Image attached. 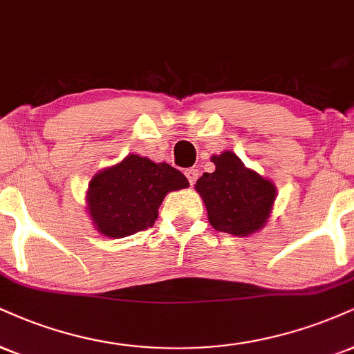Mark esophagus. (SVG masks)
<instances>
[{"label": "esophagus", "mask_w": 354, "mask_h": 354, "mask_svg": "<svg viewBox=\"0 0 354 354\" xmlns=\"http://www.w3.org/2000/svg\"><path fill=\"white\" fill-rule=\"evenodd\" d=\"M185 174H186V178H188V181H189V185H194L196 183V180H198V169H194V168H188L185 171Z\"/></svg>", "instance_id": "34e87169"}]
</instances>
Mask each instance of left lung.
Returning <instances> with one entry per match:
<instances>
[{
	"instance_id": "left-lung-1",
	"label": "left lung",
	"mask_w": 354,
	"mask_h": 354,
	"mask_svg": "<svg viewBox=\"0 0 354 354\" xmlns=\"http://www.w3.org/2000/svg\"><path fill=\"white\" fill-rule=\"evenodd\" d=\"M212 173H204L194 188L201 196L207 219L216 231L247 237L267 224L277 198L269 178L247 168L236 153L212 155Z\"/></svg>"
}]
</instances>
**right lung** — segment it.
<instances>
[{
	"instance_id": "1",
	"label": "right lung",
	"mask_w": 354,
	"mask_h": 354,
	"mask_svg": "<svg viewBox=\"0 0 354 354\" xmlns=\"http://www.w3.org/2000/svg\"><path fill=\"white\" fill-rule=\"evenodd\" d=\"M188 186L185 174L168 163L129 155L93 174L85 203L97 231L120 239L151 227L165 196Z\"/></svg>"
}]
</instances>
